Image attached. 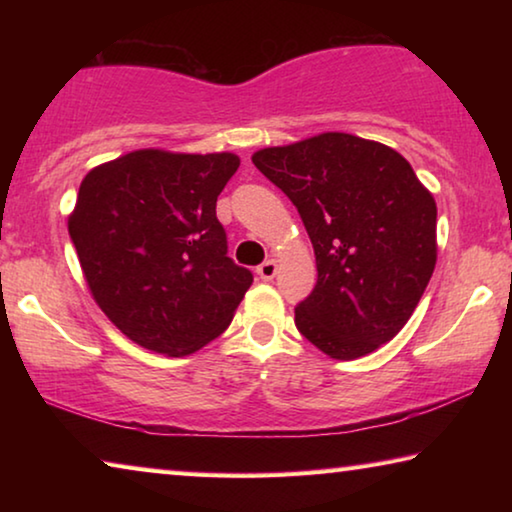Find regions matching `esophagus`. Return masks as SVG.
<instances>
[{
  "instance_id": "34e87169",
  "label": "esophagus",
  "mask_w": 512,
  "mask_h": 512,
  "mask_svg": "<svg viewBox=\"0 0 512 512\" xmlns=\"http://www.w3.org/2000/svg\"><path fill=\"white\" fill-rule=\"evenodd\" d=\"M275 273H277V262H275V259H266V262H262V264L257 266V275L262 277L264 282L273 280Z\"/></svg>"
}]
</instances>
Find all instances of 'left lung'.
<instances>
[{
	"mask_svg": "<svg viewBox=\"0 0 512 512\" xmlns=\"http://www.w3.org/2000/svg\"><path fill=\"white\" fill-rule=\"evenodd\" d=\"M296 205L318 282L296 327L327 357L375 352L406 325L436 268V201L391 146L323 133L253 155Z\"/></svg>",
	"mask_w": 512,
	"mask_h": 512,
	"instance_id": "1",
	"label": "left lung"
}]
</instances>
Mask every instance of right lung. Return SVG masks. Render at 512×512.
Segmentation results:
<instances>
[{"mask_svg":"<svg viewBox=\"0 0 512 512\" xmlns=\"http://www.w3.org/2000/svg\"><path fill=\"white\" fill-rule=\"evenodd\" d=\"M235 153L142 149L83 178L67 228L94 300L128 339L167 357L230 325L253 273L228 257L216 198Z\"/></svg>","mask_w":512,"mask_h":512,"instance_id":"right-lung-1","label":"right lung"}]
</instances>
